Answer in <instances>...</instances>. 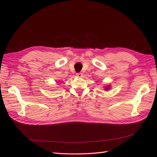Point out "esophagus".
<instances>
[{
    "label": "esophagus",
    "mask_w": 157,
    "mask_h": 157,
    "mask_svg": "<svg viewBox=\"0 0 157 157\" xmlns=\"http://www.w3.org/2000/svg\"><path fill=\"white\" fill-rule=\"evenodd\" d=\"M76 75H77V76L78 77H82V73H76Z\"/></svg>",
    "instance_id": "34e87169"
}]
</instances>
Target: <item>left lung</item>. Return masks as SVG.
I'll list each match as a JSON object with an SVG mask.
<instances>
[{
  "mask_svg": "<svg viewBox=\"0 0 157 157\" xmlns=\"http://www.w3.org/2000/svg\"><path fill=\"white\" fill-rule=\"evenodd\" d=\"M107 89H108V88H107H107H106V90H107Z\"/></svg>",
  "mask_w": 157,
  "mask_h": 157,
  "instance_id": "obj_1",
  "label": "left lung"
}]
</instances>
